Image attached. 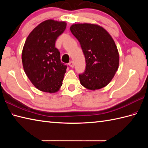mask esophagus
Returning <instances> with one entry per match:
<instances>
[{
  "label": "esophagus",
  "mask_w": 148,
  "mask_h": 148,
  "mask_svg": "<svg viewBox=\"0 0 148 148\" xmlns=\"http://www.w3.org/2000/svg\"><path fill=\"white\" fill-rule=\"evenodd\" d=\"M69 65H70V67L73 68L74 67V62L73 61H71L70 62H69Z\"/></svg>",
  "instance_id": "obj_1"
}]
</instances>
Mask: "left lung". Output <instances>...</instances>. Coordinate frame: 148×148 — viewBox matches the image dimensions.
Listing matches in <instances>:
<instances>
[{"label":"left lung","instance_id":"1","mask_svg":"<svg viewBox=\"0 0 148 148\" xmlns=\"http://www.w3.org/2000/svg\"><path fill=\"white\" fill-rule=\"evenodd\" d=\"M70 30L85 56V71L79 74L81 84L92 90L107 86L119 66V53L112 37L103 28L94 24H74Z\"/></svg>","mask_w":148,"mask_h":148}]
</instances>
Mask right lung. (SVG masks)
<instances>
[{
  "instance_id": "obj_1",
  "label": "right lung",
  "mask_w": 148,
  "mask_h": 148,
  "mask_svg": "<svg viewBox=\"0 0 148 148\" xmlns=\"http://www.w3.org/2000/svg\"><path fill=\"white\" fill-rule=\"evenodd\" d=\"M66 25L65 21L46 20L30 32L25 42L21 55L24 71L42 92L55 93L62 85L67 65L61 62L55 42Z\"/></svg>"
}]
</instances>
